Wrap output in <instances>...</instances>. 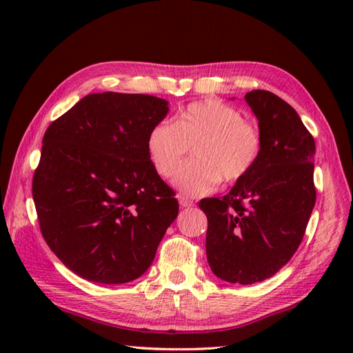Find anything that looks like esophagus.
<instances>
[{
  "label": "esophagus",
  "mask_w": 353,
  "mask_h": 353,
  "mask_svg": "<svg viewBox=\"0 0 353 353\" xmlns=\"http://www.w3.org/2000/svg\"><path fill=\"white\" fill-rule=\"evenodd\" d=\"M179 205H181L182 208H192L194 206V201L190 200L188 197L181 196V197H179Z\"/></svg>",
  "instance_id": "34e87169"
}]
</instances>
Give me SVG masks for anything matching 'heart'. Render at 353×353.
<instances>
[{
    "label": "heart",
    "mask_w": 353,
    "mask_h": 353,
    "mask_svg": "<svg viewBox=\"0 0 353 353\" xmlns=\"http://www.w3.org/2000/svg\"><path fill=\"white\" fill-rule=\"evenodd\" d=\"M192 147L194 159L183 163L174 185L190 196H205L219 183H235L258 163L262 152L259 125L219 100L191 103L174 123L161 121L147 134V152L162 177L174 174Z\"/></svg>",
    "instance_id": "obj_1"
}]
</instances>
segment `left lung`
Wrapping results in <instances>:
<instances>
[{
	"mask_svg": "<svg viewBox=\"0 0 353 353\" xmlns=\"http://www.w3.org/2000/svg\"><path fill=\"white\" fill-rule=\"evenodd\" d=\"M245 101L262 133L259 161L226 196L199 203L208 216L209 267L241 285L265 281L287 264L316 205V142L301 117L268 91L254 89Z\"/></svg>",
	"mask_w": 353,
	"mask_h": 353,
	"instance_id": "8db88e82",
	"label": "left lung"
}]
</instances>
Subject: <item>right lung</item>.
<instances>
[{
  "label": "right lung",
  "mask_w": 353,
  "mask_h": 353,
  "mask_svg": "<svg viewBox=\"0 0 353 353\" xmlns=\"http://www.w3.org/2000/svg\"><path fill=\"white\" fill-rule=\"evenodd\" d=\"M168 101L145 94L83 97L43 134L32 192L45 243L71 272L125 283L152 265L179 214L152 165L150 129Z\"/></svg>",
  "instance_id": "right-lung-1"
}]
</instances>
